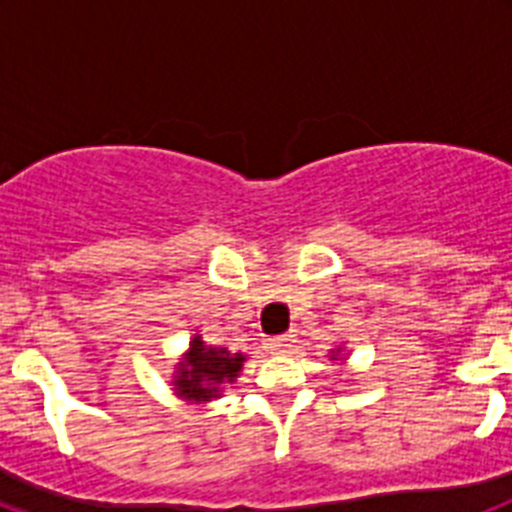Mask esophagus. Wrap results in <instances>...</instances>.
<instances>
[{
  "mask_svg": "<svg viewBox=\"0 0 512 512\" xmlns=\"http://www.w3.org/2000/svg\"><path fill=\"white\" fill-rule=\"evenodd\" d=\"M292 343H295V336H292V333H287V336L269 338V343H266V346H269V351H287Z\"/></svg>",
  "mask_w": 512,
  "mask_h": 512,
  "instance_id": "esophagus-1",
  "label": "esophagus"
}]
</instances>
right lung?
I'll return each instance as SVG.
<instances>
[{
	"label": "right lung",
	"mask_w": 512,
	"mask_h": 512,
	"mask_svg": "<svg viewBox=\"0 0 512 512\" xmlns=\"http://www.w3.org/2000/svg\"><path fill=\"white\" fill-rule=\"evenodd\" d=\"M246 356L230 354L225 348H212L200 341V336L194 338L189 346L187 361L179 364V374H176V390L187 400L205 402L220 395L223 384L233 382L235 374L241 372Z\"/></svg>",
	"instance_id": "1"
}]
</instances>
